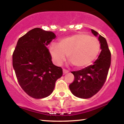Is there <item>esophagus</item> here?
Segmentation results:
<instances>
[{
  "mask_svg": "<svg viewBox=\"0 0 124 124\" xmlns=\"http://www.w3.org/2000/svg\"><path fill=\"white\" fill-rule=\"evenodd\" d=\"M68 72H68V70H66V69H63V73L64 74V75H65V74L68 73Z\"/></svg>",
  "mask_w": 124,
  "mask_h": 124,
  "instance_id": "esophagus-1",
  "label": "esophagus"
}]
</instances>
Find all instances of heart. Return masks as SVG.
Here are the masks:
<instances>
[{"label": "heart", "mask_w": 124, "mask_h": 124, "mask_svg": "<svg viewBox=\"0 0 124 124\" xmlns=\"http://www.w3.org/2000/svg\"><path fill=\"white\" fill-rule=\"evenodd\" d=\"M100 44L96 38L79 33L61 39L59 45L51 44L49 53L54 62L61 65L66 59L78 68L89 66L99 55Z\"/></svg>", "instance_id": "heart-1"}]
</instances>
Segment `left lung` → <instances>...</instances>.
<instances>
[{"label": "left lung", "instance_id": "1", "mask_svg": "<svg viewBox=\"0 0 124 124\" xmlns=\"http://www.w3.org/2000/svg\"><path fill=\"white\" fill-rule=\"evenodd\" d=\"M92 32L98 37L100 44L101 51L99 57L92 65L71 72L75 80L69 89L74 96L80 99H89L99 92L106 82L111 65V52L106 38L94 30Z\"/></svg>", "mask_w": 124, "mask_h": 124}]
</instances>
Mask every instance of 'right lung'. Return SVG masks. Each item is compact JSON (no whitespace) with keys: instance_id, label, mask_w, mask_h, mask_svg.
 Returning <instances> with one entry per match:
<instances>
[{"instance_id":"obj_1","label":"right lung","mask_w":124,"mask_h":124,"mask_svg":"<svg viewBox=\"0 0 124 124\" xmlns=\"http://www.w3.org/2000/svg\"><path fill=\"white\" fill-rule=\"evenodd\" d=\"M55 38L53 32L35 28L18 39L13 54V66L18 83L34 99L49 96L63 74L62 68L52 63L46 47Z\"/></svg>"}]
</instances>
